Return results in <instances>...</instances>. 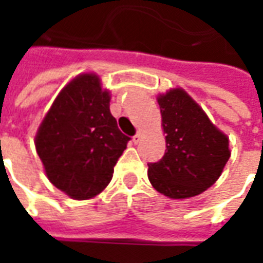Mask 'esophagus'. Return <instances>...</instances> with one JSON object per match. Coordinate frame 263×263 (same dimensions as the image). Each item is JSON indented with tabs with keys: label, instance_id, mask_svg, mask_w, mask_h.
Returning a JSON list of instances; mask_svg holds the SVG:
<instances>
[{
	"label": "esophagus",
	"instance_id": "34e87169",
	"mask_svg": "<svg viewBox=\"0 0 263 263\" xmlns=\"http://www.w3.org/2000/svg\"><path fill=\"white\" fill-rule=\"evenodd\" d=\"M132 139H134V143H139V141L142 139V134H141V132H137V135L132 138Z\"/></svg>",
	"mask_w": 263,
	"mask_h": 263
}]
</instances>
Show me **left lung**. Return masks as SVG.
Returning <instances> with one entry per match:
<instances>
[{
	"mask_svg": "<svg viewBox=\"0 0 263 263\" xmlns=\"http://www.w3.org/2000/svg\"><path fill=\"white\" fill-rule=\"evenodd\" d=\"M158 104L166 152L159 162L148 163L149 182L169 198L201 194L217 182L231 156L228 137L183 88L158 96Z\"/></svg>",
	"mask_w": 263,
	"mask_h": 263,
	"instance_id": "1",
	"label": "left lung"
}]
</instances>
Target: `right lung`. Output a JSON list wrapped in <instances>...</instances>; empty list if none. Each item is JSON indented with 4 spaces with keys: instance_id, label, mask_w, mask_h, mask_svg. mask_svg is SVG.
<instances>
[{
    "instance_id": "add662e5",
    "label": "right lung",
    "mask_w": 263,
    "mask_h": 263,
    "mask_svg": "<svg viewBox=\"0 0 263 263\" xmlns=\"http://www.w3.org/2000/svg\"><path fill=\"white\" fill-rule=\"evenodd\" d=\"M109 100L97 74H79L63 87L36 132L46 176L74 200L96 197L108 186L129 141L109 112Z\"/></svg>"
}]
</instances>
